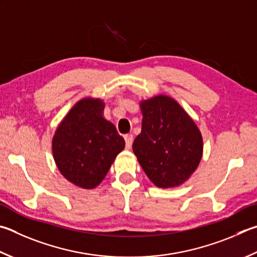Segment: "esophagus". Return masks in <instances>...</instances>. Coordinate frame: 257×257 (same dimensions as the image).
I'll use <instances>...</instances> for the list:
<instances>
[{"label":"esophagus","instance_id":"esophagus-1","mask_svg":"<svg viewBox=\"0 0 257 257\" xmlns=\"http://www.w3.org/2000/svg\"><path fill=\"white\" fill-rule=\"evenodd\" d=\"M124 141H125V147H127V148H130V147H132L133 142H134V136H133V134H127V135H124Z\"/></svg>","mask_w":257,"mask_h":257}]
</instances>
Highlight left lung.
Segmentation results:
<instances>
[{
    "instance_id": "left-lung-1",
    "label": "left lung",
    "mask_w": 257,
    "mask_h": 257,
    "mask_svg": "<svg viewBox=\"0 0 257 257\" xmlns=\"http://www.w3.org/2000/svg\"><path fill=\"white\" fill-rule=\"evenodd\" d=\"M142 133L133 151L148 179L158 188L183 184L202 158L201 133L173 97L156 95L141 101Z\"/></svg>"
}]
</instances>
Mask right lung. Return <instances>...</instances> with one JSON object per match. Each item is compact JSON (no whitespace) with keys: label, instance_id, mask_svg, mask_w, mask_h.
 <instances>
[{"label":"right lung","instance_id":"right-lung-1","mask_svg":"<svg viewBox=\"0 0 257 257\" xmlns=\"http://www.w3.org/2000/svg\"><path fill=\"white\" fill-rule=\"evenodd\" d=\"M104 102L84 97L56 129L53 156L65 179L82 189H94L124 148L114 124L103 118Z\"/></svg>","mask_w":257,"mask_h":257}]
</instances>
